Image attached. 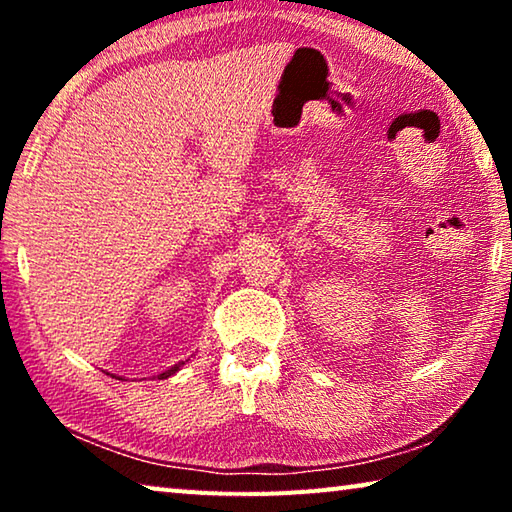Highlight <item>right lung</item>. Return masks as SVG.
<instances>
[{
	"label": "right lung",
	"mask_w": 512,
	"mask_h": 512,
	"mask_svg": "<svg viewBox=\"0 0 512 512\" xmlns=\"http://www.w3.org/2000/svg\"><path fill=\"white\" fill-rule=\"evenodd\" d=\"M180 366H183V363H176V366H173V368H169V370H164L162 372V375H158V379H167V377H171L173 375V372H176Z\"/></svg>",
	"instance_id": "add662e5"
}]
</instances>
